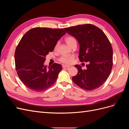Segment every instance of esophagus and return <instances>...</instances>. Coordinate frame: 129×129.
I'll return each instance as SVG.
<instances>
[{"label":"esophagus","mask_w":129,"mask_h":129,"mask_svg":"<svg viewBox=\"0 0 129 129\" xmlns=\"http://www.w3.org/2000/svg\"><path fill=\"white\" fill-rule=\"evenodd\" d=\"M71 67L70 66H68V65H65V64H62V68H69Z\"/></svg>","instance_id":"1"}]
</instances>
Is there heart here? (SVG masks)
I'll return each mask as SVG.
<instances>
[{"label":"heart","instance_id":"1","mask_svg":"<svg viewBox=\"0 0 129 129\" xmlns=\"http://www.w3.org/2000/svg\"><path fill=\"white\" fill-rule=\"evenodd\" d=\"M66 42L68 45H69L70 47H71L74 44H76L77 42L76 39L73 36H68L66 38ZM58 46V42H57L55 46V49H56ZM74 56L72 55H64L60 57L59 61L62 62V63L69 64L72 63L74 60Z\"/></svg>","mask_w":129,"mask_h":129}]
</instances>
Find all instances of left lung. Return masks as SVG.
Wrapping results in <instances>:
<instances>
[{
    "label": "left lung",
    "mask_w": 129,
    "mask_h": 129,
    "mask_svg": "<svg viewBox=\"0 0 129 129\" xmlns=\"http://www.w3.org/2000/svg\"><path fill=\"white\" fill-rule=\"evenodd\" d=\"M80 44L79 58L81 62H89L87 69L76 64L77 74L72 80L85 90L101 87L110 75L113 65V50L108 38L99 27L92 24L79 25L64 28Z\"/></svg>",
    "instance_id": "obj_1"
}]
</instances>
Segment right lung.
<instances>
[{
  "label": "right lung",
  "mask_w": 129,
  "mask_h": 129,
  "mask_svg": "<svg viewBox=\"0 0 129 129\" xmlns=\"http://www.w3.org/2000/svg\"><path fill=\"white\" fill-rule=\"evenodd\" d=\"M66 33L62 28L36 27L22 37L15 49V65L19 79L27 88L41 92L55 82L62 66L55 63L47 69L45 57Z\"/></svg>",
  "instance_id": "1"
}]
</instances>
